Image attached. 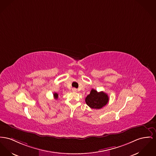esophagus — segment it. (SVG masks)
Returning a JSON list of instances; mask_svg holds the SVG:
<instances>
[{
    "label": "esophagus",
    "instance_id": "esophagus-1",
    "mask_svg": "<svg viewBox=\"0 0 156 156\" xmlns=\"http://www.w3.org/2000/svg\"><path fill=\"white\" fill-rule=\"evenodd\" d=\"M72 91L73 92H77V89L76 88H73L72 89Z\"/></svg>",
    "mask_w": 156,
    "mask_h": 156
}]
</instances>
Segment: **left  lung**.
Segmentation results:
<instances>
[{"mask_svg":"<svg viewBox=\"0 0 156 156\" xmlns=\"http://www.w3.org/2000/svg\"><path fill=\"white\" fill-rule=\"evenodd\" d=\"M109 97L108 94L104 92H98L92 89L89 94L85 99L86 104L92 109H101L108 104Z\"/></svg>","mask_w":156,"mask_h":156,"instance_id":"obj_1","label":"left lung"}]
</instances>
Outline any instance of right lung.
Instances as JSON below:
<instances>
[{
    "mask_svg": "<svg viewBox=\"0 0 156 156\" xmlns=\"http://www.w3.org/2000/svg\"><path fill=\"white\" fill-rule=\"evenodd\" d=\"M53 96H54V98L55 99H57V98H58V94H57V93H54V94H53Z\"/></svg>",
    "mask_w": 156,
    "mask_h": 156,
    "instance_id": "add662e5",
    "label": "right lung"
}]
</instances>
